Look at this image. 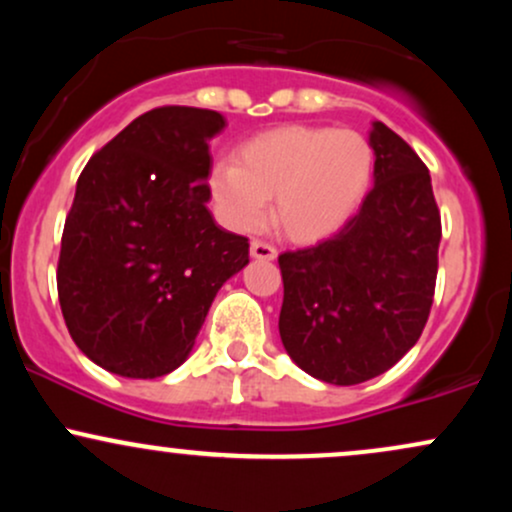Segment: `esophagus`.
<instances>
[{
    "mask_svg": "<svg viewBox=\"0 0 512 512\" xmlns=\"http://www.w3.org/2000/svg\"><path fill=\"white\" fill-rule=\"evenodd\" d=\"M250 255L255 257V260H274L276 248L272 243H267V240H252Z\"/></svg>",
    "mask_w": 512,
    "mask_h": 512,
    "instance_id": "1",
    "label": "esophagus"
}]
</instances>
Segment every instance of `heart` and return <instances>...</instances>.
<instances>
[{
    "label": "heart",
    "instance_id": "1",
    "mask_svg": "<svg viewBox=\"0 0 512 512\" xmlns=\"http://www.w3.org/2000/svg\"><path fill=\"white\" fill-rule=\"evenodd\" d=\"M373 168V146L354 129L289 125L240 144L236 161H216L209 192L233 231L262 228L272 199L276 228L296 243H315L356 214Z\"/></svg>",
    "mask_w": 512,
    "mask_h": 512
}]
</instances>
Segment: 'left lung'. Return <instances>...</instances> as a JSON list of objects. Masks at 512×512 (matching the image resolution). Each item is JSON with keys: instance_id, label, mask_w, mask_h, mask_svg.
Returning <instances> with one entry per match:
<instances>
[{"instance_id": "8db88e82", "label": "left lung", "mask_w": 512, "mask_h": 512, "mask_svg": "<svg viewBox=\"0 0 512 512\" xmlns=\"http://www.w3.org/2000/svg\"><path fill=\"white\" fill-rule=\"evenodd\" d=\"M375 187L354 219L305 250L279 255V334L317 380L358 385L419 342L438 274L440 211L426 163L373 122Z\"/></svg>"}]
</instances>
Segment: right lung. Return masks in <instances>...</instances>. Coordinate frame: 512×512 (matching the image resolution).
<instances>
[{
	"label": "right lung",
	"instance_id": "add662e5",
	"mask_svg": "<svg viewBox=\"0 0 512 512\" xmlns=\"http://www.w3.org/2000/svg\"><path fill=\"white\" fill-rule=\"evenodd\" d=\"M221 113L163 105L91 156L64 221L57 296L74 344L125 378H161L190 356L248 238L207 209Z\"/></svg>",
	"mask_w": 512,
	"mask_h": 512
}]
</instances>
